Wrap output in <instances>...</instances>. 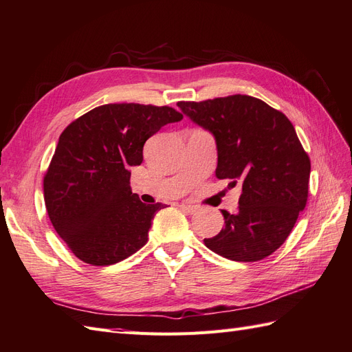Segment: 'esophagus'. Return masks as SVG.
Wrapping results in <instances>:
<instances>
[{
	"label": "esophagus",
	"instance_id": "esophagus-1",
	"mask_svg": "<svg viewBox=\"0 0 352 352\" xmlns=\"http://www.w3.org/2000/svg\"><path fill=\"white\" fill-rule=\"evenodd\" d=\"M179 208H182L184 212H187V214H193V212H196V206L195 205H190V204H182L179 205Z\"/></svg>",
	"mask_w": 352,
	"mask_h": 352
}]
</instances>
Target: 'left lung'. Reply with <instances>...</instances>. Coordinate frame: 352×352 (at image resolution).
Returning a JSON list of instances; mask_svg holds the SVG:
<instances>
[{
  "mask_svg": "<svg viewBox=\"0 0 352 352\" xmlns=\"http://www.w3.org/2000/svg\"><path fill=\"white\" fill-rule=\"evenodd\" d=\"M217 146L215 177L242 182L236 214L221 210L224 228L204 239L215 254L257 262L284 244L308 201L311 162L287 117L248 95L178 102Z\"/></svg>",
  "mask_w": 352,
  "mask_h": 352,
  "instance_id": "1",
  "label": "left lung"
}]
</instances>
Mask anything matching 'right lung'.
<instances>
[{
  "label": "right lung",
  "instance_id": "1",
  "mask_svg": "<svg viewBox=\"0 0 352 352\" xmlns=\"http://www.w3.org/2000/svg\"><path fill=\"white\" fill-rule=\"evenodd\" d=\"M183 119L170 107L105 104L60 133L44 175V201L58 235L82 262L110 266L147 244L155 214L131 188V166L162 126Z\"/></svg>",
  "mask_w": 352,
  "mask_h": 352
}]
</instances>
